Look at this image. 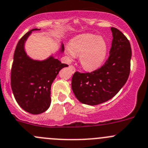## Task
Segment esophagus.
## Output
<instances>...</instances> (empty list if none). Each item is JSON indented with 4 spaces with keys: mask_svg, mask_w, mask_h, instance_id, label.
Returning a JSON list of instances; mask_svg holds the SVG:
<instances>
[{
    "mask_svg": "<svg viewBox=\"0 0 148 148\" xmlns=\"http://www.w3.org/2000/svg\"><path fill=\"white\" fill-rule=\"evenodd\" d=\"M69 68L71 69V71H72V72H73V73H74V72H75L76 69H75V68H74V66H73L72 65H71V66H69Z\"/></svg>",
    "mask_w": 148,
    "mask_h": 148,
    "instance_id": "1",
    "label": "esophagus"
}]
</instances>
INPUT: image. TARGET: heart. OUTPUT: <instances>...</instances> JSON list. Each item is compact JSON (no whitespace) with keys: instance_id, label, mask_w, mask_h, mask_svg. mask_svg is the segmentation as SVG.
<instances>
[{"instance_id":"obj_1","label":"heart","mask_w":148,"mask_h":148,"mask_svg":"<svg viewBox=\"0 0 148 148\" xmlns=\"http://www.w3.org/2000/svg\"><path fill=\"white\" fill-rule=\"evenodd\" d=\"M70 58L79 55L80 63L86 70H93L99 67L105 59L107 44L104 38L92 34H82L73 38L70 46L66 47Z\"/></svg>"}]
</instances>
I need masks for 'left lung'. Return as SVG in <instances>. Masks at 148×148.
I'll use <instances>...</instances> for the list:
<instances>
[{
	"label": "left lung",
	"instance_id": "left-lung-1",
	"mask_svg": "<svg viewBox=\"0 0 148 148\" xmlns=\"http://www.w3.org/2000/svg\"><path fill=\"white\" fill-rule=\"evenodd\" d=\"M112 42L110 56L101 68L91 73L76 71L71 88L80 102L97 105L115 96L125 84L130 71V44L117 28L112 27Z\"/></svg>",
	"mask_w": 148,
	"mask_h": 148
}]
</instances>
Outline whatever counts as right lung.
Here are the masks:
<instances>
[{"mask_svg":"<svg viewBox=\"0 0 148 148\" xmlns=\"http://www.w3.org/2000/svg\"><path fill=\"white\" fill-rule=\"evenodd\" d=\"M34 28L26 33L18 43L13 56L10 84L16 102L21 107L33 114L44 112L51 104V86L59 71L68 65L53 56L44 60H35L28 56L25 44ZM64 51V44L58 53Z\"/></svg>","mask_w":148,"mask_h":148,"instance_id":"1","label":"right lung"}]
</instances>
